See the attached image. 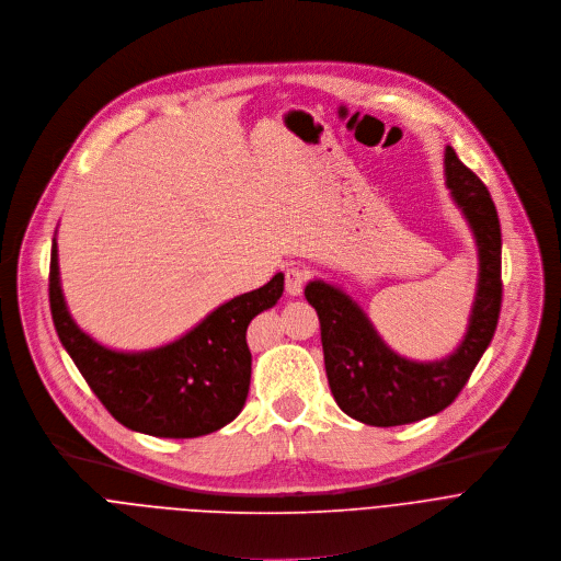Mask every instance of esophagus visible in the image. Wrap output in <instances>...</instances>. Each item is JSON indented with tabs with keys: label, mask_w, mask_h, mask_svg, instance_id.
<instances>
[{
	"label": "esophagus",
	"mask_w": 561,
	"mask_h": 561,
	"mask_svg": "<svg viewBox=\"0 0 561 561\" xmlns=\"http://www.w3.org/2000/svg\"><path fill=\"white\" fill-rule=\"evenodd\" d=\"M307 283V272L302 267H289L285 274V289L289 296H300Z\"/></svg>",
	"instance_id": "1"
}]
</instances>
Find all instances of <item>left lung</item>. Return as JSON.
<instances>
[{"label": "left lung", "instance_id": "8db88e82", "mask_svg": "<svg viewBox=\"0 0 561 561\" xmlns=\"http://www.w3.org/2000/svg\"><path fill=\"white\" fill-rule=\"evenodd\" d=\"M444 176L478 245V289L469 327L458 350L439 360L417 363L396 354L363 307L341 287L309 280L305 298L320 320L324 371L333 400L369 426H398L449 407L469 382L493 341L502 307V230L486 185L444 150Z\"/></svg>", "mask_w": 561, "mask_h": 561}]
</instances>
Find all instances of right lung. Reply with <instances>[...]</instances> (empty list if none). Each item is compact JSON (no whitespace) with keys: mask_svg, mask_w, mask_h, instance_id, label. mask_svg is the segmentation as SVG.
Listing matches in <instances>:
<instances>
[{"mask_svg":"<svg viewBox=\"0 0 561 561\" xmlns=\"http://www.w3.org/2000/svg\"><path fill=\"white\" fill-rule=\"evenodd\" d=\"M283 283L278 272L267 285L218 305L181 339L146 352L110 350L75 322L55 239L48 289L59 341L112 417L137 433L181 439L222 428L245 407L252 378L248 324L278 302Z\"/></svg>","mask_w":561,"mask_h":561,"instance_id":"1","label":"right lung"}]
</instances>
